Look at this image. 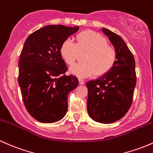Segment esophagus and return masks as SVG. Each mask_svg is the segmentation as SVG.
Instances as JSON below:
<instances>
[{"mask_svg": "<svg viewBox=\"0 0 153 153\" xmlns=\"http://www.w3.org/2000/svg\"><path fill=\"white\" fill-rule=\"evenodd\" d=\"M79 85H84V84H85V81H84V80H82V79H79Z\"/></svg>", "mask_w": 153, "mask_h": 153, "instance_id": "1", "label": "esophagus"}]
</instances>
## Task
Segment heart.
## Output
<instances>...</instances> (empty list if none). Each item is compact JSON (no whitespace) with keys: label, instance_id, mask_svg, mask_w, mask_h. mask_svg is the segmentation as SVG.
<instances>
[{"label":"heart","instance_id":"b5f03b06","mask_svg":"<svg viewBox=\"0 0 153 153\" xmlns=\"http://www.w3.org/2000/svg\"><path fill=\"white\" fill-rule=\"evenodd\" d=\"M76 43L66 39L60 47V55L67 65H72L84 54V62L73 65L70 73L80 78L96 74L103 76L114 68L117 60L115 47L108 44V40L99 33L86 30L75 36Z\"/></svg>","mask_w":153,"mask_h":153}]
</instances>
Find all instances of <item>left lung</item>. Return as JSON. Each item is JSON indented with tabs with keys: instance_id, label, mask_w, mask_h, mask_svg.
Segmentation results:
<instances>
[{
	"instance_id": "1",
	"label": "left lung",
	"mask_w": 153,
	"mask_h": 153,
	"mask_svg": "<svg viewBox=\"0 0 153 153\" xmlns=\"http://www.w3.org/2000/svg\"><path fill=\"white\" fill-rule=\"evenodd\" d=\"M103 32L115 47L117 60L109 73L86 84L88 112L93 120L108 124L126 115L132 104L136 84V63L122 38L108 29L103 28Z\"/></svg>"
}]
</instances>
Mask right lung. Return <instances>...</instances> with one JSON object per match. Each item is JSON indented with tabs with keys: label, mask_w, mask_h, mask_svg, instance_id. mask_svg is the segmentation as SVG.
I'll use <instances>...</instances> for the list:
<instances>
[{
	"label": "right lung",
	"mask_w": 153,
	"mask_h": 153,
	"mask_svg": "<svg viewBox=\"0 0 153 153\" xmlns=\"http://www.w3.org/2000/svg\"><path fill=\"white\" fill-rule=\"evenodd\" d=\"M79 27L47 25L26 39L19 60L18 82L29 114L39 122L55 123L65 115L68 95L76 88L78 79L65 75L67 65L60 47Z\"/></svg>",
	"instance_id": "1"
}]
</instances>
